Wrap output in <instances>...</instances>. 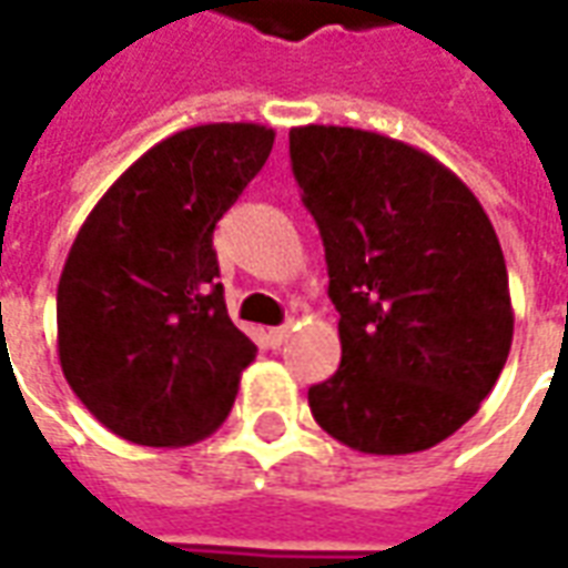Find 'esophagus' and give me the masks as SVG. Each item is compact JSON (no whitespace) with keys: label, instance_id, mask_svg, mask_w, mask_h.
Instances as JSON below:
<instances>
[{"label":"esophagus","instance_id":"esophagus-1","mask_svg":"<svg viewBox=\"0 0 568 568\" xmlns=\"http://www.w3.org/2000/svg\"><path fill=\"white\" fill-rule=\"evenodd\" d=\"M288 334H292V328H288V325L271 328V332H267V344H271V346H283L285 341H288Z\"/></svg>","mask_w":568,"mask_h":568}]
</instances>
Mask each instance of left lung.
Returning a JSON list of instances; mask_svg holds the SVG:
<instances>
[{
  "label": "left lung",
  "instance_id": "left-lung-1",
  "mask_svg": "<svg viewBox=\"0 0 568 568\" xmlns=\"http://www.w3.org/2000/svg\"><path fill=\"white\" fill-rule=\"evenodd\" d=\"M288 154L341 313L313 419L358 453L428 450L475 417L511 349L499 236L463 179L407 142L307 124Z\"/></svg>",
  "mask_w": 568,
  "mask_h": 568
}]
</instances>
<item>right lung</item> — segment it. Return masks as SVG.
<instances>
[{"mask_svg": "<svg viewBox=\"0 0 568 568\" xmlns=\"http://www.w3.org/2000/svg\"><path fill=\"white\" fill-rule=\"evenodd\" d=\"M261 124L179 130L81 224L57 285L63 377L118 438L185 447L222 426L255 344L236 328L212 231L273 149Z\"/></svg>", "mask_w": 568, "mask_h": 568, "instance_id": "1", "label": "right lung"}]
</instances>
